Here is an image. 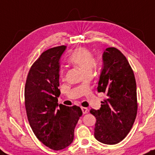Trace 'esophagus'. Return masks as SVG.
<instances>
[{"label":"esophagus","instance_id":"34e87169","mask_svg":"<svg viewBox=\"0 0 155 155\" xmlns=\"http://www.w3.org/2000/svg\"><path fill=\"white\" fill-rule=\"evenodd\" d=\"M81 110H82L83 114H87V113H88V109L87 108V107H81Z\"/></svg>","mask_w":155,"mask_h":155}]
</instances>
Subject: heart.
Here are the masks:
<instances>
[{
    "instance_id": "1",
    "label": "heart",
    "mask_w": 155,
    "mask_h": 155,
    "mask_svg": "<svg viewBox=\"0 0 155 155\" xmlns=\"http://www.w3.org/2000/svg\"><path fill=\"white\" fill-rule=\"evenodd\" d=\"M68 61L72 65L76 66L84 74H91L93 69L96 67L97 61L94 58L91 52L83 47L76 48L69 55ZM61 77L63 75V71L60 72Z\"/></svg>"
}]
</instances>
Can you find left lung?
Segmentation results:
<instances>
[{
    "label": "left lung",
    "instance_id": "obj_1",
    "mask_svg": "<svg viewBox=\"0 0 155 155\" xmlns=\"http://www.w3.org/2000/svg\"><path fill=\"white\" fill-rule=\"evenodd\" d=\"M97 90L106 94L99 110L91 109L96 117L94 137L102 143H119L130 133L138 110L136 83L126 57L115 48H106Z\"/></svg>",
    "mask_w": 155,
    "mask_h": 155
}]
</instances>
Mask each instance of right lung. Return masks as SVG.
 Returning a JSON list of instances; mask_svg holds the SVG:
<instances>
[{
  "mask_svg": "<svg viewBox=\"0 0 155 155\" xmlns=\"http://www.w3.org/2000/svg\"><path fill=\"white\" fill-rule=\"evenodd\" d=\"M67 47H55L43 52L31 66L25 87L28 120L40 141L53 150L72 143L74 130L83 112L81 107L59 105V59Z\"/></svg>",
  "mask_w": 155,
  "mask_h": 155,
  "instance_id": "right-lung-1",
  "label": "right lung"
}]
</instances>
